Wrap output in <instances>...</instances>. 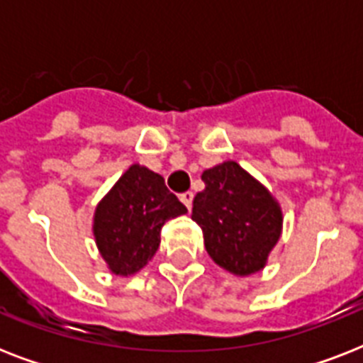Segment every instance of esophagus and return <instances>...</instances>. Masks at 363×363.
I'll return each instance as SVG.
<instances>
[{
	"instance_id": "34e87169",
	"label": "esophagus",
	"mask_w": 363,
	"mask_h": 363,
	"mask_svg": "<svg viewBox=\"0 0 363 363\" xmlns=\"http://www.w3.org/2000/svg\"><path fill=\"white\" fill-rule=\"evenodd\" d=\"M181 201L184 205H186V209L190 211L192 209V201H194V194L192 192H184V194H181Z\"/></svg>"
}]
</instances>
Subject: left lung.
<instances>
[{
  "label": "left lung",
  "mask_w": 363,
  "mask_h": 363,
  "mask_svg": "<svg viewBox=\"0 0 363 363\" xmlns=\"http://www.w3.org/2000/svg\"><path fill=\"white\" fill-rule=\"evenodd\" d=\"M201 181L205 190L194 198L192 220L203 230L211 259L238 277L264 269L282 233L275 196L233 160L203 171Z\"/></svg>",
  "instance_id": "obj_1"
}]
</instances>
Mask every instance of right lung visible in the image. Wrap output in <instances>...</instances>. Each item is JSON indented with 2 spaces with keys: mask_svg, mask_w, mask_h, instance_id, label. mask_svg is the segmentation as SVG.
<instances>
[{
  "mask_svg": "<svg viewBox=\"0 0 363 363\" xmlns=\"http://www.w3.org/2000/svg\"><path fill=\"white\" fill-rule=\"evenodd\" d=\"M164 177L133 164L94 211L92 233L113 275L131 277L152 259L165 222L186 215Z\"/></svg>",
  "mask_w": 363,
  "mask_h": 363,
  "instance_id": "add662e5",
  "label": "right lung"
}]
</instances>
